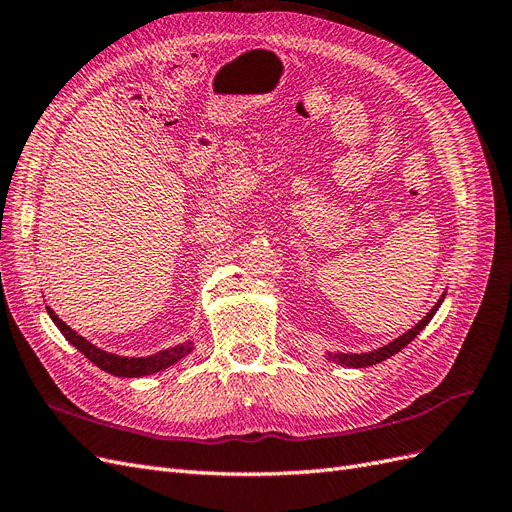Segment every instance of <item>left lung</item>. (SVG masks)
I'll list each match as a JSON object with an SVG mask.
<instances>
[{
  "instance_id": "left-lung-1",
  "label": "left lung",
  "mask_w": 512,
  "mask_h": 512,
  "mask_svg": "<svg viewBox=\"0 0 512 512\" xmlns=\"http://www.w3.org/2000/svg\"><path fill=\"white\" fill-rule=\"evenodd\" d=\"M442 301H444V294L440 297V301L429 309V314H427L421 322L414 324V327H412L410 331H406L404 335H399L397 339H393V342H391L389 346H382V348H378V350H374V352H363V354L335 352V354H329V359L335 361V363H339V365H346V367H369V365H376V363H380V361H384V359H389V356L397 354L401 348H406V346L412 342V339L427 327L429 320H431L433 316H436V312H438V307H440Z\"/></svg>"
}]
</instances>
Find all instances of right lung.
I'll return each instance as SVG.
<instances>
[{
  "instance_id": "obj_1",
  "label": "right lung",
  "mask_w": 512,
  "mask_h": 512,
  "mask_svg": "<svg viewBox=\"0 0 512 512\" xmlns=\"http://www.w3.org/2000/svg\"><path fill=\"white\" fill-rule=\"evenodd\" d=\"M49 309V316L51 320L57 324V329L64 333V337L68 339V342L83 352L87 359L98 365L100 369L108 371V374L113 376H121V378H141V376H149V374H156V371H162L170 365H175L177 361H181L185 354H190L194 344L192 342H185V344H179L175 348H168V350H160L158 354H151V356H132V359H128V356H117V354H111V352H104L100 348H96L91 342H87L85 337H81L76 331H72L68 324L64 320H59L55 316V312L51 307Z\"/></svg>"
}]
</instances>
